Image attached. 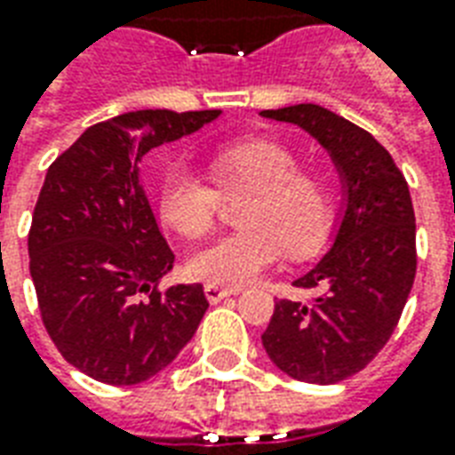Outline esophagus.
I'll return each mask as SVG.
<instances>
[{"label": "esophagus", "mask_w": 455, "mask_h": 455, "mask_svg": "<svg viewBox=\"0 0 455 455\" xmlns=\"http://www.w3.org/2000/svg\"><path fill=\"white\" fill-rule=\"evenodd\" d=\"M236 294H241V289L219 287V284H204V296H207V301H210V304H219L221 299H227V296H236Z\"/></svg>", "instance_id": "34e87169"}]
</instances>
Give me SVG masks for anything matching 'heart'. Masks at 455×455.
<instances>
[{
	"label": "heart",
	"instance_id": "b5f03b06",
	"mask_svg": "<svg viewBox=\"0 0 455 455\" xmlns=\"http://www.w3.org/2000/svg\"><path fill=\"white\" fill-rule=\"evenodd\" d=\"M212 176L228 197L251 195L241 212L245 231L200 245L188 272L221 287H243L282 258L315 253L331 227V197L321 180L301 173L284 144L248 140L217 147ZM219 212L217 188L183 164L168 168L159 188V214L183 236L207 234Z\"/></svg>",
	"mask_w": 455,
	"mask_h": 455
}]
</instances>
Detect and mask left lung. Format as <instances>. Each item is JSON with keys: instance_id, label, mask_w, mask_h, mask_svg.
I'll use <instances>...</instances> for the list:
<instances>
[{"instance_id": "left-lung-1", "label": "left lung", "mask_w": 455, "mask_h": 455, "mask_svg": "<svg viewBox=\"0 0 455 455\" xmlns=\"http://www.w3.org/2000/svg\"><path fill=\"white\" fill-rule=\"evenodd\" d=\"M301 127L328 151L342 188L331 248L294 287L308 304L282 299L262 347L279 371L304 383H338L362 371L398 325L415 282V210L390 154L371 134L315 103L262 110Z\"/></svg>"}]
</instances>
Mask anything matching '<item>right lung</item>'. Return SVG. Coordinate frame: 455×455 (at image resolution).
Instances as JSON below:
<instances>
[{
  "mask_svg": "<svg viewBox=\"0 0 455 455\" xmlns=\"http://www.w3.org/2000/svg\"><path fill=\"white\" fill-rule=\"evenodd\" d=\"M219 116L124 113L89 127L48 168L28 234L30 277L57 349L96 381H149L183 352L210 306L202 284L156 291L176 255L151 212L142 159Z\"/></svg>",
  "mask_w": 455,
  "mask_h": 455,
  "instance_id": "1",
  "label": "right lung"
}]
</instances>
